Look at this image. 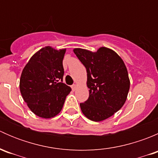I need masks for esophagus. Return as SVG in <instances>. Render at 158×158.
Returning a JSON list of instances; mask_svg holds the SVG:
<instances>
[{"label":"esophagus","instance_id":"34e87169","mask_svg":"<svg viewBox=\"0 0 158 158\" xmlns=\"http://www.w3.org/2000/svg\"><path fill=\"white\" fill-rule=\"evenodd\" d=\"M76 87H77V86H76V84H73V85L71 86V88H72V89H73V91H75L76 89Z\"/></svg>","mask_w":158,"mask_h":158}]
</instances>
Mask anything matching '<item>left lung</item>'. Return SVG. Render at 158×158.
Instances as JSON below:
<instances>
[{"mask_svg":"<svg viewBox=\"0 0 158 158\" xmlns=\"http://www.w3.org/2000/svg\"><path fill=\"white\" fill-rule=\"evenodd\" d=\"M73 51L87 71L89 96L80 103L82 113L94 122L111 117L125 104L130 88L123 60L106 47L96 52L79 48Z\"/></svg>","mask_w":158,"mask_h":158,"instance_id":"left-lung-1","label":"left lung"}]
</instances>
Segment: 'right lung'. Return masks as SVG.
I'll return each instance as SVG.
<instances>
[{"instance_id": "1", "label": "right lung", "mask_w": 158, "mask_h": 158, "mask_svg": "<svg viewBox=\"0 0 158 158\" xmlns=\"http://www.w3.org/2000/svg\"><path fill=\"white\" fill-rule=\"evenodd\" d=\"M66 49L46 47L30 58L22 72L20 90L25 102L37 116L49 118L63 108L71 88L63 82Z\"/></svg>"}]
</instances>
